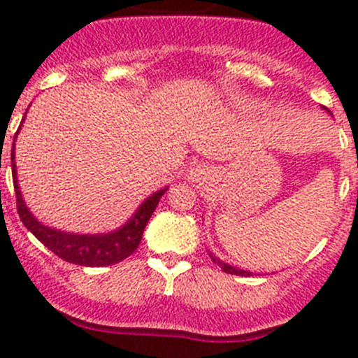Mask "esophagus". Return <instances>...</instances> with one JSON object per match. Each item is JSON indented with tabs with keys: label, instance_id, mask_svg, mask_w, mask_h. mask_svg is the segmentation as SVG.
Here are the masks:
<instances>
[{
	"label": "esophagus",
	"instance_id": "1",
	"mask_svg": "<svg viewBox=\"0 0 358 358\" xmlns=\"http://www.w3.org/2000/svg\"><path fill=\"white\" fill-rule=\"evenodd\" d=\"M189 177H192L194 181H201V179H206V172H204V169L197 166V169H194L189 172Z\"/></svg>",
	"mask_w": 358,
	"mask_h": 358
}]
</instances>
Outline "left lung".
<instances>
[{
	"label": "left lung",
	"instance_id": "left-lung-1",
	"mask_svg": "<svg viewBox=\"0 0 358 358\" xmlns=\"http://www.w3.org/2000/svg\"><path fill=\"white\" fill-rule=\"evenodd\" d=\"M328 113H330V110H328ZM208 252H210V251H208ZM210 256H211V260H213L215 264L218 265V267L222 268L224 273L236 274V276H251V274H252V273H249V271H243V268L233 267V265L226 264V262H222V260H220V258H217V256H215V255H211V252H210Z\"/></svg>",
	"mask_w": 358,
	"mask_h": 358
}]
</instances>
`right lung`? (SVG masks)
I'll return each mask as SVG.
<instances>
[{"label":"right lung","instance_id":"obj_1","mask_svg":"<svg viewBox=\"0 0 358 358\" xmlns=\"http://www.w3.org/2000/svg\"><path fill=\"white\" fill-rule=\"evenodd\" d=\"M27 116V115H24ZM19 132V131H17ZM17 136V134H15ZM14 136V145H15ZM12 179H14L15 201H17L19 218L23 220L24 227L30 233H34L39 242H43L52 252H55L59 258L75 265H84V267H103V265H113L125 260L127 256L138 249L143 236L145 226L148 218L152 217L156 206L159 204V199L169 188H161L157 192L145 199L138 210L134 211L127 222L122 227L109 233H94V235H78V233H66V231L55 229V227L44 226L39 222L31 211L28 210L21 189L17 182V169H15V147L12 148Z\"/></svg>","mask_w":358,"mask_h":358}]
</instances>
